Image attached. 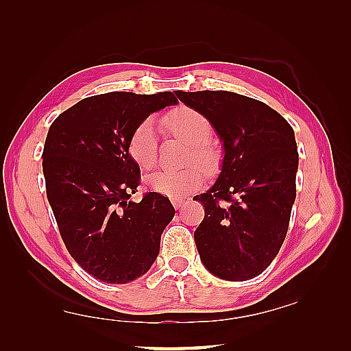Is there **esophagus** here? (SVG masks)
Masks as SVG:
<instances>
[{
	"mask_svg": "<svg viewBox=\"0 0 351 351\" xmlns=\"http://www.w3.org/2000/svg\"><path fill=\"white\" fill-rule=\"evenodd\" d=\"M171 204H173V206L178 210V208H181L185 204V200L184 199H175V200H171Z\"/></svg>",
	"mask_w": 351,
	"mask_h": 351,
	"instance_id": "obj_1",
	"label": "esophagus"
}]
</instances>
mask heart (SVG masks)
<instances>
[{"label": "heart", "instance_id": "b5f03b06", "mask_svg": "<svg viewBox=\"0 0 351 351\" xmlns=\"http://www.w3.org/2000/svg\"><path fill=\"white\" fill-rule=\"evenodd\" d=\"M162 125L171 136L190 143L187 162H197L210 169L215 161V151L210 145L213 125L200 111L181 106L162 117ZM126 149L141 170H152L158 162V140L151 119L141 121L130 134ZM202 169L190 166L182 170H162L146 180L149 189L170 199H180L196 191L204 184Z\"/></svg>", "mask_w": 351, "mask_h": 351}]
</instances>
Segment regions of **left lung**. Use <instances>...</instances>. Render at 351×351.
Wrapping results in <instances>:
<instances>
[{
    "mask_svg": "<svg viewBox=\"0 0 351 351\" xmlns=\"http://www.w3.org/2000/svg\"><path fill=\"white\" fill-rule=\"evenodd\" d=\"M210 119L225 146L221 173L196 200L200 261L214 276L247 280L263 273L285 240L295 200L299 152L294 131L267 104L225 90L176 92Z\"/></svg>",
    "mask_w": 351,
    "mask_h": 351,
    "instance_id": "obj_1",
    "label": "left lung"
}]
</instances>
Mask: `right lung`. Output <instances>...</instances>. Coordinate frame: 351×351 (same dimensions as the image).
Listing matches in <instances>:
<instances>
[{
	"label": "right lung",
	"instance_id": "add662e5",
	"mask_svg": "<svg viewBox=\"0 0 351 351\" xmlns=\"http://www.w3.org/2000/svg\"><path fill=\"white\" fill-rule=\"evenodd\" d=\"M178 104L171 92H111L81 99L58 116L45 140L42 166L48 202L71 256L107 283L145 274L175 215L169 197L145 193L126 143L156 110Z\"/></svg>",
	"mask_w": 351,
	"mask_h": 351
}]
</instances>
